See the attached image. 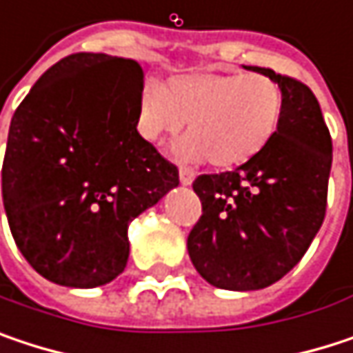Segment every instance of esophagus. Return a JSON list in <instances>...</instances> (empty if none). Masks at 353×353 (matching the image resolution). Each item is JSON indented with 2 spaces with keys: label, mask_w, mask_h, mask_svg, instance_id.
I'll use <instances>...</instances> for the list:
<instances>
[{
  "label": "esophagus",
  "mask_w": 353,
  "mask_h": 353,
  "mask_svg": "<svg viewBox=\"0 0 353 353\" xmlns=\"http://www.w3.org/2000/svg\"><path fill=\"white\" fill-rule=\"evenodd\" d=\"M179 181H181L183 185H190V183L194 181V172L188 170V168H181V170H179Z\"/></svg>",
  "instance_id": "34e87169"
}]
</instances>
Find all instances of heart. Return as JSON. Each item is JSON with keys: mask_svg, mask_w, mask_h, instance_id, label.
Instances as JSON below:
<instances>
[{"mask_svg": "<svg viewBox=\"0 0 353 353\" xmlns=\"http://www.w3.org/2000/svg\"><path fill=\"white\" fill-rule=\"evenodd\" d=\"M284 116L280 83L261 73H188L165 85L145 81L137 100V130L157 143L177 134L188 122V137L176 147L185 161L216 170L239 168L257 157L276 137Z\"/></svg>", "mask_w": 353, "mask_h": 353, "instance_id": "heart-1", "label": "heart"}]
</instances>
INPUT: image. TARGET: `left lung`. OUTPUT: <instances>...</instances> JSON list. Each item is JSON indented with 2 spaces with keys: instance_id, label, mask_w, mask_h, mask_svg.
<instances>
[{
  "instance_id": "obj_1",
  "label": "left lung",
  "mask_w": 353,
  "mask_h": 353,
  "mask_svg": "<svg viewBox=\"0 0 353 353\" xmlns=\"http://www.w3.org/2000/svg\"><path fill=\"white\" fill-rule=\"evenodd\" d=\"M276 79L284 116L272 143L225 174H204L192 188L202 216L188 235L198 274L223 290H259L286 276L307 253L327 208L333 147L315 94L265 67Z\"/></svg>"
}]
</instances>
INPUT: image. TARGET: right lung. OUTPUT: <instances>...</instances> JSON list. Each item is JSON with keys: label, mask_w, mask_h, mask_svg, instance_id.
<instances>
[{"label": "right lung", "mask_w": 353, "mask_h": 353, "mask_svg": "<svg viewBox=\"0 0 353 353\" xmlns=\"http://www.w3.org/2000/svg\"><path fill=\"white\" fill-rule=\"evenodd\" d=\"M143 69L102 52L61 59L12 116L1 168L10 231L26 261L71 288L112 282L128 225L179 183L137 130Z\"/></svg>", "instance_id": "add662e5"}]
</instances>
